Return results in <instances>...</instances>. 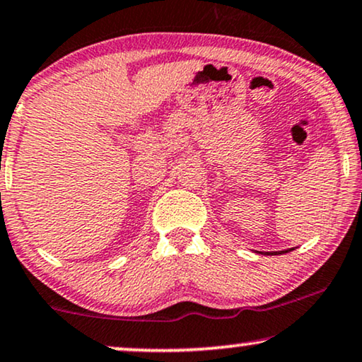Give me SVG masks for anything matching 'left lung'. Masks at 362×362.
I'll list each match as a JSON object with an SVG mask.
<instances>
[{
  "mask_svg": "<svg viewBox=\"0 0 362 362\" xmlns=\"http://www.w3.org/2000/svg\"><path fill=\"white\" fill-rule=\"evenodd\" d=\"M291 250H293V248H290V250H283V252H279V255H281V253H288V252H291ZM268 255H276V253H268Z\"/></svg>",
  "mask_w": 362,
  "mask_h": 362,
  "instance_id": "left-lung-1",
  "label": "left lung"
}]
</instances>
